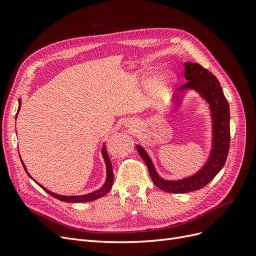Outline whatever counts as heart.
Returning <instances> with one entry per match:
<instances>
[{
	"label": "heart",
	"mask_w": 256,
	"mask_h": 256,
	"mask_svg": "<svg viewBox=\"0 0 256 256\" xmlns=\"http://www.w3.org/2000/svg\"><path fill=\"white\" fill-rule=\"evenodd\" d=\"M166 79H168V78H166Z\"/></svg>",
	"instance_id": "heart-1"
}]
</instances>
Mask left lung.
<instances>
[{
    "label": "left lung",
    "mask_w": 256,
    "mask_h": 256,
    "mask_svg": "<svg viewBox=\"0 0 256 256\" xmlns=\"http://www.w3.org/2000/svg\"><path fill=\"white\" fill-rule=\"evenodd\" d=\"M184 78L188 82L178 88V92L171 100V110H177L189 90L198 92L208 104L212 118V150L205 164L191 176L176 180H164L158 174L150 154L141 145H136V150L146 164L152 182L160 190L168 193H188L205 187L226 164L230 148V106L220 82L200 64L189 62L184 63Z\"/></svg>",
    "instance_id": "8db88e82"
}]
</instances>
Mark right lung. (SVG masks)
<instances>
[{
  "label": "right lung",
  "instance_id": "right-lung-1",
  "mask_svg": "<svg viewBox=\"0 0 256 256\" xmlns=\"http://www.w3.org/2000/svg\"><path fill=\"white\" fill-rule=\"evenodd\" d=\"M20 106H21V99L19 98V108H18V111H17V114H16V118L18 116V113L20 111ZM102 158L104 160V164H106V182L104 184H102V187H100L98 190L96 191H92L90 193H88V194H83V196H60V194H56V193L54 192H51L49 191L47 188H44V186H42L40 184H38L34 178L30 175V173L28 172V170L26 168V164H23V161L21 159V162H22V166L23 168H24L26 174L32 178V180L40 186V188H42L46 192L49 193L50 196H52L53 198H56L60 200H62V202H66V203H84V202H90V200H95L99 198H102L104 196H106L108 192H109L112 188L113 186V168H112V164H111V161L109 159V156H108V152H106V145L104 144L102 145ZM20 156V154H19ZM21 158V157H20Z\"/></svg>",
  "mask_w": 256,
  "mask_h": 256
}]
</instances>
